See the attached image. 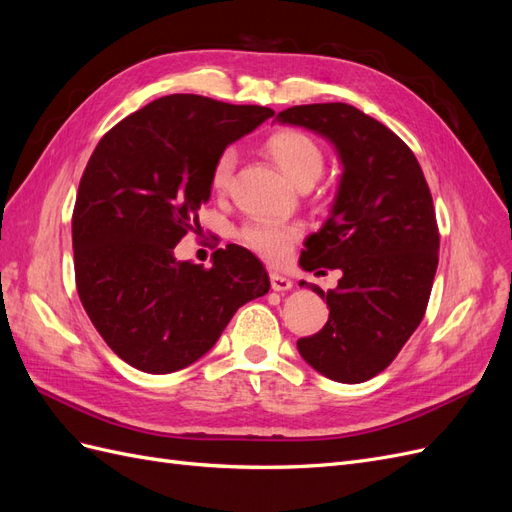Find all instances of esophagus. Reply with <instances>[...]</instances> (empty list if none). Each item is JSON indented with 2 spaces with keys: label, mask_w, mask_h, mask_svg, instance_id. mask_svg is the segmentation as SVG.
Instances as JSON below:
<instances>
[{
  "label": "esophagus",
  "mask_w": 512,
  "mask_h": 512,
  "mask_svg": "<svg viewBox=\"0 0 512 512\" xmlns=\"http://www.w3.org/2000/svg\"><path fill=\"white\" fill-rule=\"evenodd\" d=\"M271 288L277 290V292H286V290L292 288V282L288 280V277H284V275L273 271V273H271Z\"/></svg>",
  "instance_id": "1"
}]
</instances>
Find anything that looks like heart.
<instances>
[{"label":"heart","mask_w":512,"mask_h":512,"mask_svg":"<svg viewBox=\"0 0 512 512\" xmlns=\"http://www.w3.org/2000/svg\"><path fill=\"white\" fill-rule=\"evenodd\" d=\"M265 151L275 160V164L284 170V175L294 185H314L324 170V153L322 147L312 136L301 130H277L265 141ZM237 168V153L235 149H224L213 162L211 168V188L224 194ZM301 226L288 224L280 220H252L247 222L239 239L241 243L265 258L269 262H284L292 250V245L301 237Z\"/></svg>","instance_id":"1"}]
</instances>
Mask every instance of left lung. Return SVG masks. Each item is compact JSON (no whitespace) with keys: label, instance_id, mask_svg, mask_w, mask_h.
<instances>
[{"label":"left lung","instance_id":"8db88e82","mask_svg":"<svg viewBox=\"0 0 512 512\" xmlns=\"http://www.w3.org/2000/svg\"><path fill=\"white\" fill-rule=\"evenodd\" d=\"M275 119L327 138L344 166L331 215L299 260L344 275L327 294L309 286L329 320L297 348L322 376L359 384L393 363L425 316L440 250L429 185L412 149L350 104L292 106Z\"/></svg>","mask_w":512,"mask_h":512}]
</instances>
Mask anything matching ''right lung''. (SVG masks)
Returning a JSON list of instances; mask_svg holds the SVG:
<instances>
[{
    "instance_id": "1",
    "label": "right lung",
    "mask_w": 512,
    "mask_h": 512,
    "mask_svg": "<svg viewBox=\"0 0 512 512\" xmlns=\"http://www.w3.org/2000/svg\"><path fill=\"white\" fill-rule=\"evenodd\" d=\"M269 117L267 106L173 94L121 119L91 153L72 213L76 290L128 365H192L243 303L269 292L265 267L241 245L213 252L209 269L175 258L211 196L215 158Z\"/></svg>"
}]
</instances>
